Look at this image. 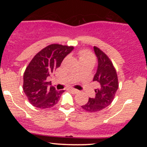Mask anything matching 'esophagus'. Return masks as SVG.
Masks as SVG:
<instances>
[{
  "mask_svg": "<svg viewBox=\"0 0 147 147\" xmlns=\"http://www.w3.org/2000/svg\"><path fill=\"white\" fill-rule=\"evenodd\" d=\"M70 90L71 91V92H73V93H77V92H79L78 90H77V89H75V88H70Z\"/></svg>",
  "mask_w": 147,
  "mask_h": 147,
  "instance_id": "esophagus-1",
  "label": "esophagus"
}]
</instances>
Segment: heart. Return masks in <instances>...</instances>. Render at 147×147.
<instances>
[{"mask_svg": "<svg viewBox=\"0 0 147 147\" xmlns=\"http://www.w3.org/2000/svg\"><path fill=\"white\" fill-rule=\"evenodd\" d=\"M79 58L81 62L82 61H95V57L88 50H81L79 52Z\"/></svg>", "mask_w": 147, "mask_h": 147, "instance_id": "b5f03b06", "label": "heart"}]
</instances>
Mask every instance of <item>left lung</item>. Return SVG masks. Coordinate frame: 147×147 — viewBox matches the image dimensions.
<instances>
[{
    "instance_id": "obj_1",
    "label": "left lung",
    "mask_w": 147,
    "mask_h": 147,
    "mask_svg": "<svg viewBox=\"0 0 147 147\" xmlns=\"http://www.w3.org/2000/svg\"><path fill=\"white\" fill-rule=\"evenodd\" d=\"M94 51L98 61L93 78V82L97 85L95 97L89 98L87 104L82 106V109L90 113L98 112L110 105L119 86L117 72L110 59L97 47L94 46Z\"/></svg>"
}]
</instances>
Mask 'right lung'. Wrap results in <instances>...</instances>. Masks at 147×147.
Instances as JSON below:
<instances>
[{"mask_svg":"<svg viewBox=\"0 0 147 147\" xmlns=\"http://www.w3.org/2000/svg\"><path fill=\"white\" fill-rule=\"evenodd\" d=\"M73 46L51 44L38 52L25 69L23 88L32 105L45 109L54 106L64 90H57L48 78L55 72Z\"/></svg>","mask_w":147,"mask_h":147,"instance_id":"right-lung-1","label":"right lung"}]
</instances>
